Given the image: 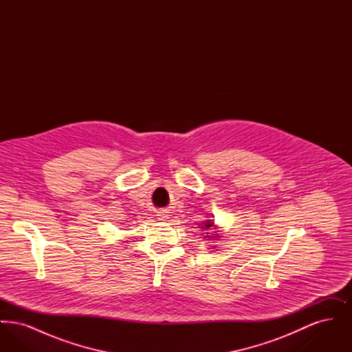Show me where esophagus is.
<instances>
[{
    "mask_svg": "<svg viewBox=\"0 0 352 352\" xmlns=\"http://www.w3.org/2000/svg\"><path fill=\"white\" fill-rule=\"evenodd\" d=\"M157 219H158V220H161V221H166L168 219V211H165V210L158 211V212H157Z\"/></svg>",
    "mask_w": 352,
    "mask_h": 352,
    "instance_id": "34e87169",
    "label": "esophagus"
}]
</instances>
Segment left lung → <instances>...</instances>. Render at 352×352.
<instances>
[{"instance_id": "8db88e82", "label": "left lung", "mask_w": 352, "mask_h": 352, "mask_svg": "<svg viewBox=\"0 0 352 352\" xmlns=\"http://www.w3.org/2000/svg\"><path fill=\"white\" fill-rule=\"evenodd\" d=\"M211 227H214V221L212 220H206V223H204V227H201V228H206V230H208V228H211ZM207 234V232H206ZM208 237V236H207ZM211 237H214V236H211Z\"/></svg>"}]
</instances>
